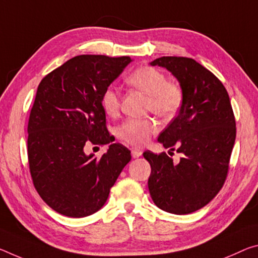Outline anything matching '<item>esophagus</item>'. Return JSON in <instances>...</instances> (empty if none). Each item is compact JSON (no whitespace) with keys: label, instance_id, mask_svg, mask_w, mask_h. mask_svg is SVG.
I'll return each instance as SVG.
<instances>
[{"label":"esophagus","instance_id":"esophagus-1","mask_svg":"<svg viewBox=\"0 0 258 258\" xmlns=\"http://www.w3.org/2000/svg\"><path fill=\"white\" fill-rule=\"evenodd\" d=\"M131 154H132L133 158H138L142 155V151L139 150V149H132V150H131Z\"/></svg>","mask_w":258,"mask_h":258}]
</instances>
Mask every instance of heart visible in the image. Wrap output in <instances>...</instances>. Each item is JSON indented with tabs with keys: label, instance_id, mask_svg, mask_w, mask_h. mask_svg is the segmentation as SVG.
I'll return each instance as SVG.
<instances>
[{
	"label": "heart",
	"instance_id": "obj_1",
	"mask_svg": "<svg viewBox=\"0 0 258 258\" xmlns=\"http://www.w3.org/2000/svg\"><path fill=\"white\" fill-rule=\"evenodd\" d=\"M126 84L148 95L146 109L158 117L171 118L177 114L183 102V91L175 81L167 80L165 73L153 67H139L126 77ZM102 108L108 116H117L120 109V94L113 87L104 89L101 96ZM157 130L154 118H128L117 130L122 141L133 146H142Z\"/></svg>",
	"mask_w": 258,
	"mask_h": 258
}]
</instances>
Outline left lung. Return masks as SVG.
Segmentation results:
<instances>
[{"instance_id":"1","label":"left lung","mask_w":258,"mask_h":258,"mask_svg":"<svg viewBox=\"0 0 258 258\" xmlns=\"http://www.w3.org/2000/svg\"><path fill=\"white\" fill-rule=\"evenodd\" d=\"M172 72L183 91L178 116L158 141L181 154L178 163L166 153L147 150L154 203L166 212L187 215L207 206L226 180L236 127L230 96L217 77L193 58L163 56L150 63Z\"/></svg>"}]
</instances>
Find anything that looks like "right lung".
Returning <instances> with one entry per match:
<instances>
[{
    "instance_id": "1",
    "label": "right lung",
    "mask_w": 258,
    "mask_h": 258,
    "mask_svg": "<svg viewBox=\"0 0 258 258\" xmlns=\"http://www.w3.org/2000/svg\"><path fill=\"white\" fill-rule=\"evenodd\" d=\"M131 60L76 56L39 84L27 125L28 166L41 199L60 215L80 218L100 210L131 161V151L118 142L100 158L85 154L89 144L114 141L101 96Z\"/></svg>"
}]
</instances>
